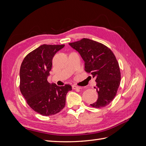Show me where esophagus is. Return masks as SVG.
I'll list each match as a JSON object with an SVG mask.
<instances>
[{"label":"esophagus","instance_id":"obj_1","mask_svg":"<svg viewBox=\"0 0 146 146\" xmlns=\"http://www.w3.org/2000/svg\"><path fill=\"white\" fill-rule=\"evenodd\" d=\"M72 90H80L81 89V87L76 86V85H72Z\"/></svg>","mask_w":146,"mask_h":146}]
</instances>
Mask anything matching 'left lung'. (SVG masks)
Here are the masks:
<instances>
[{"label":"left lung","instance_id":"8db88e82","mask_svg":"<svg viewBox=\"0 0 146 146\" xmlns=\"http://www.w3.org/2000/svg\"><path fill=\"white\" fill-rule=\"evenodd\" d=\"M69 44L85 61V71L96 77L94 88L98 99L90 105L94 108L105 107L111 102L120 85L121 72L115 56L103 44L88 38Z\"/></svg>","mask_w":146,"mask_h":146}]
</instances>
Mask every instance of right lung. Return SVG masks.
Listing matches in <instances>:
<instances>
[{
  "label": "right lung",
  "mask_w": 146,
  "mask_h": 146,
  "mask_svg": "<svg viewBox=\"0 0 146 146\" xmlns=\"http://www.w3.org/2000/svg\"><path fill=\"white\" fill-rule=\"evenodd\" d=\"M64 47V44L41 45L29 53L21 66V93L30 107L42 116L54 115L63 110L66 96L72 90L70 85L58 86L47 82L53 57Z\"/></svg>",
  "instance_id": "obj_1"
}]
</instances>
